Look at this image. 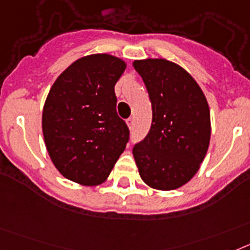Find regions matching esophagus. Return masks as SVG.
Here are the masks:
<instances>
[{
    "label": "esophagus",
    "mask_w": 250,
    "mask_h": 250,
    "mask_svg": "<svg viewBox=\"0 0 250 250\" xmlns=\"http://www.w3.org/2000/svg\"><path fill=\"white\" fill-rule=\"evenodd\" d=\"M125 122H127L128 127L133 128V125H134V118H133V117H131V118H128L127 121H125Z\"/></svg>",
    "instance_id": "obj_1"
}]
</instances>
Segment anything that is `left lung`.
Returning <instances> with one entry per match:
<instances>
[{
	"label": "left lung",
	"mask_w": 250,
	"mask_h": 250,
	"mask_svg": "<svg viewBox=\"0 0 250 250\" xmlns=\"http://www.w3.org/2000/svg\"><path fill=\"white\" fill-rule=\"evenodd\" d=\"M152 104V125L134 145L138 172L149 188L175 190L195 176L210 143V109L203 90L180 65L134 60Z\"/></svg>",
	"instance_id": "8db88e82"
}]
</instances>
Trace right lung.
I'll use <instances>...</instances> for the list:
<instances>
[{
  "label": "right lung",
  "mask_w": 250,
  "mask_h": 250,
  "mask_svg": "<svg viewBox=\"0 0 250 250\" xmlns=\"http://www.w3.org/2000/svg\"><path fill=\"white\" fill-rule=\"evenodd\" d=\"M125 69L109 54L80 58L58 77L45 101L42 134L50 158L80 185L105 181L129 140L114 93Z\"/></svg>",
  "instance_id": "right-lung-1"
}]
</instances>
